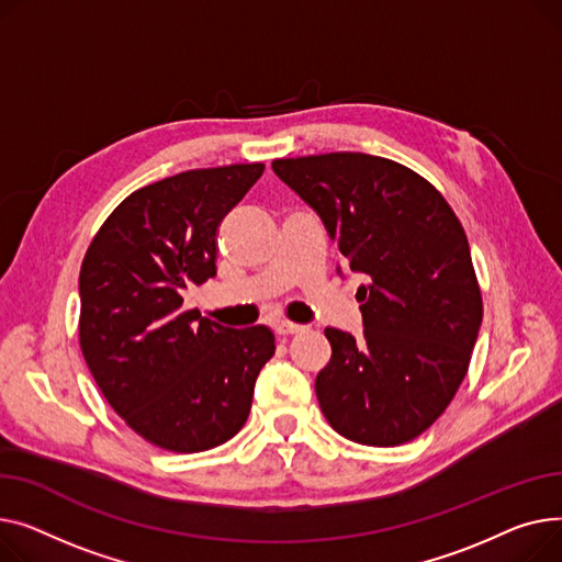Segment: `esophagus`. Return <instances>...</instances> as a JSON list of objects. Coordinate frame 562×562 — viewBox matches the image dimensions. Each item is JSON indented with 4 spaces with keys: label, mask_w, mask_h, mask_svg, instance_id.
Returning a JSON list of instances; mask_svg holds the SVG:
<instances>
[{
    "label": "esophagus",
    "mask_w": 562,
    "mask_h": 562,
    "mask_svg": "<svg viewBox=\"0 0 562 562\" xmlns=\"http://www.w3.org/2000/svg\"><path fill=\"white\" fill-rule=\"evenodd\" d=\"M306 326H302V324H292V322H277L274 324V331L279 334V336H292V334H300V331H304Z\"/></svg>",
    "instance_id": "1"
}]
</instances>
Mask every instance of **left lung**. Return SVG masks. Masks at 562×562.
Returning <instances> with one entry per match:
<instances>
[{
	"mask_svg": "<svg viewBox=\"0 0 562 562\" xmlns=\"http://www.w3.org/2000/svg\"><path fill=\"white\" fill-rule=\"evenodd\" d=\"M272 170L317 213L342 266L368 277L356 292L362 336L324 328V417L360 445L417 438L465 379L483 319L463 226L431 183L381 156L279 158Z\"/></svg>",
	"mask_w": 562,
	"mask_h": 562,
	"instance_id": "8db88e82",
	"label": "left lung"
}]
</instances>
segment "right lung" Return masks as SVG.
I'll use <instances>...</instances> for the list:
<instances>
[{"instance_id":"obj_1","label":"right lung","mask_w":562,"mask_h":562,"mask_svg":"<svg viewBox=\"0 0 562 562\" xmlns=\"http://www.w3.org/2000/svg\"><path fill=\"white\" fill-rule=\"evenodd\" d=\"M266 165L188 170L128 194L79 274V338L113 411L156 447L192 453L234 438L274 356L266 326L231 328L183 311L215 277V234Z\"/></svg>"}]
</instances>
